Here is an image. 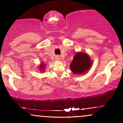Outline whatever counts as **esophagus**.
Here are the masks:
<instances>
[{
  "mask_svg": "<svg viewBox=\"0 0 123 123\" xmlns=\"http://www.w3.org/2000/svg\"><path fill=\"white\" fill-rule=\"evenodd\" d=\"M55 60H57V61H59L60 60V57L59 55H57L55 57Z\"/></svg>",
  "mask_w": 123,
  "mask_h": 123,
  "instance_id": "1",
  "label": "esophagus"
}]
</instances>
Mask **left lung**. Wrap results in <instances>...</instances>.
<instances>
[{
    "instance_id": "obj_1",
    "label": "left lung",
    "mask_w": 123,
    "mask_h": 123,
    "mask_svg": "<svg viewBox=\"0 0 123 123\" xmlns=\"http://www.w3.org/2000/svg\"><path fill=\"white\" fill-rule=\"evenodd\" d=\"M91 58L86 53L79 52L76 53L70 63V70L73 74H83L92 66Z\"/></svg>"
}]
</instances>
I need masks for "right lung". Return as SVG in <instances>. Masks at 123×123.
<instances>
[{
    "instance_id": "obj_1",
    "label": "right lung",
    "mask_w": 123,
    "mask_h": 123,
    "mask_svg": "<svg viewBox=\"0 0 123 123\" xmlns=\"http://www.w3.org/2000/svg\"><path fill=\"white\" fill-rule=\"evenodd\" d=\"M45 66H46V65H44V63H42V64H41L40 65V71H42V72L44 71V68Z\"/></svg>"
}]
</instances>
